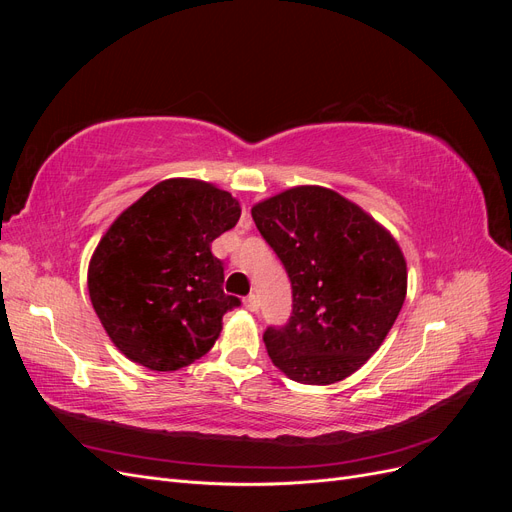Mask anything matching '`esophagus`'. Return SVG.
Listing matches in <instances>:
<instances>
[{
	"mask_svg": "<svg viewBox=\"0 0 512 512\" xmlns=\"http://www.w3.org/2000/svg\"><path fill=\"white\" fill-rule=\"evenodd\" d=\"M245 307L250 309V312H258V297H256V294H247Z\"/></svg>",
	"mask_w": 512,
	"mask_h": 512,
	"instance_id": "obj_1",
	"label": "esophagus"
}]
</instances>
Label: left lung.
Returning <instances> with one entry per match:
<instances>
[{
    "instance_id": "left-lung-1",
    "label": "left lung",
    "mask_w": 512,
    "mask_h": 512,
    "mask_svg": "<svg viewBox=\"0 0 512 512\" xmlns=\"http://www.w3.org/2000/svg\"><path fill=\"white\" fill-rule=\"evenodd\" d=\"M292 284L286 327L262 335L275 367L301 384L352 376L395 324L408 292L395 237L352 200L297 185L252 207Z\"/></svg>"
}]
</instances>
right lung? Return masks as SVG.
Returning <instances> with one entry per match:
<instances>
[{
	"label": "right lung",
	"mask_w": 512,
	"mask_h": 512,
	"mask_svg": "<svg viewBox=\"0 0 512 512\" xmlns=\"http://www.w3.org/2000/svg\"><path fill=\"white\" fill-rule=\"evenodd\" d=\"M239 218L232 194L185 177L160 181L119 213L89 260L87 288L121 354L175 371L213 348L222 316L241 301L224 294L211 243Z\"/></svg>",
	"instance_id": "1"
}]
</instances>
